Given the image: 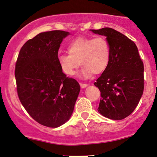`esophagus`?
Listing matches in <instances>:
<instances>
[{
    "mask_svg": "<svg viewBox=\"0 0 157 157\" xmlns=\"http://www.w3.org/2000/svg\"><path fill=\"white\" fill-rule=\"evenodd\" d=\"M80 86L82 88H85L87 87V84H83V83H80Z\"/></svg>",
    "mask_w": 157,
    "mask_h": 157,
    "instance_id": "esophagus-1",
    "label": "esophagus"
}]
</instances>
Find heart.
I'll use <instances>...</instances> for the list:
<instances>
[{
    "label": "heart",
    "mask_w": 157,
    "mask_h": 157,
    "mask_svg": "<svg viewBox=\"0 0 157 157\" xmlns=\"http://www.w3.org/2000/svg\"><path fill=\"white\" fill-rule=\"evenodd\" d=\"M69 54H59L58 63L61 71L67 75H73L79 65L83 66L78 75L90 78L93 73H103L110 61V47L105 37L78 38L67 47Z\"/></svg>",
    "instance_id": "obj_1"
}]
</instances>
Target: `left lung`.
I'll list each match as a JSON object with an SVG mask.
<instances>
[{
	"label": "left lung",
	"mask_w": 157,
	"mask_h": 157,
	"mask_svg": "<svg viewBox=\"0 0 157 157\" xmlns=\"http://www.w3.org/2000/svg\"><path fill=\"white\" fill-rule=\"evenodd\" d=\"M106 37L110 47L108 67L94 84L101 98L98 111L105 117L121 120L133 113L144 90V65L133 40L112 28L90 29Z\"/></svg>",
	"instance_id": "8db88e82"
}]
</instances>
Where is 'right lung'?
Here are the masks:
<instances>
[{"label": "right lung", "mask_w": 157, "mask_h": 157, "mask_svg": "<svg viewBox=\"0 0 157 157\" xmlns=\"http://www.w3.org/2000/svg\"><path fill=\"white\" fill-rule=\"evenodd\" d=\"M69 32L39 33L21 49L15 75L19 99L39 124L58 128L73 114L80 92L74 78L66 77L58 63V52Z\"/></svg>", "instance_id": "obj_1"}]
</instances>
